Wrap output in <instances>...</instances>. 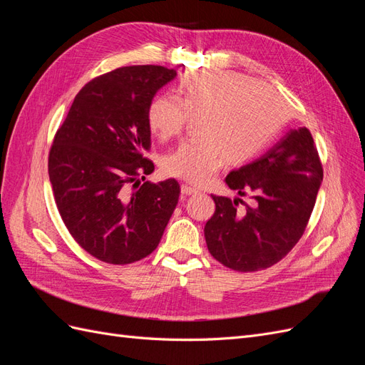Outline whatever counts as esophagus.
<instances>
[{"label":"esophagus","mask_w":365,"mask_h":365,"mask_svg":"<svg viewBox=\"0 0 365 365\" xmlns=\"http://www.w3.org/2000/svg\"><path fill=\"white\" fill-rule=\"evenodd\" d=\"M197 192H200V189H196V187H193V185H189V184L181 185V193L182 195H193V193H197Z\"/></svg>","instance_id":"1"}]
</instances>
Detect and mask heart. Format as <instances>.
Returning <instances> with one entry per match:
<instances>
[{
	"instance_id": "b5f03b06",
	"label": "heart",
	"mask_w": 365,
	"mask_h": 365,
	"mask_svg": "<svg viewBox=\"0 0 365 365\" xmlns=\"http://www.w3.org/2000/svg\"><path fill=\"white\" fill-rule=\"evenodd\" d=\"M195 116L197 137L165 153L161 165L175 178L205 184L227 161L240 165L256 158L288 121L289 109L274 88L245 74L193 70L175 86V98H153L148 126L165 141Z\"/></svg>"
}]
</instances>
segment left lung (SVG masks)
Masks as SVG:
<instances>
[{
  "label": "left lung",
  "mask_w": 365,
  "mask_h": 365,
  "mask_svg": "<svg viewBox=\"0 0 365 365\" xmlns=\"http://www.w3.org/2000/svg\"><path fill=\"white\" fill-rule=\"evenodd\" d=\"M322 181L323 168L311 132L291 129L260 158L225 178L239 196L251 195L250 204L212 195L216 210L204 228L210 254L240 272L280 262L303 236Z\"/></svg>",
  "instance_id": "obj_1"
}]
</instances>
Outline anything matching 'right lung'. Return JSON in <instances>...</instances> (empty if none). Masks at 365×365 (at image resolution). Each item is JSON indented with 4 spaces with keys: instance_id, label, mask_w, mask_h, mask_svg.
<instances>
[{
    "instance_id": "obj_1",
    "label": "right lung",
    "mask_w": 365,
    "mask_h": 365,
    "mask_svg": "<svg viewBox=\"0 0 365 365\" xmlns=\"http://www.w3.org/2000/svg\"><path fill=\"white\" fill-rule=\"evenodd\" d=\"M175 70L161 65L117 68L74 97L48 157L54 201L70 235L93 257L128 264L145 259L178 204L180 184H153L148 108Z\"/></svg>"
}]
</instances>
